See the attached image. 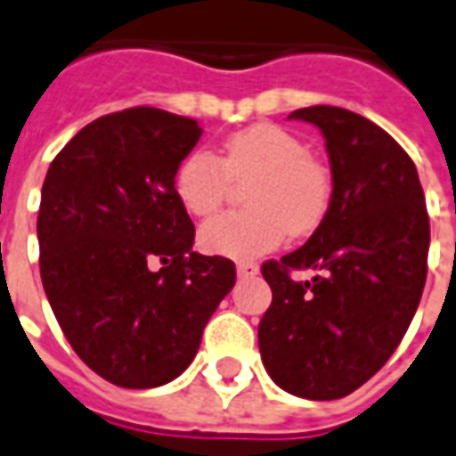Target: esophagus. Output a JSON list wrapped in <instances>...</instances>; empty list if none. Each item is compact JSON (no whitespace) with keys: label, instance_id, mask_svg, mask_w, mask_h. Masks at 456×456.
I'll list each match as a JSON object with an SVG mask.
<instances>
[{"label":"esophagus","instance_id":"1","mask_svg":"<svg viewBox=\"0 0 456 456\" xmlns=\"http://www.w3.org/2000/svg\"><path fill=\"white\" fill-rule=\"evenodd\" d=\"M236 272H239V277H256L260 267L256 263H239L236 265Z\"/></svg>","mask_w":456,"mask_h":456}]
</instances>
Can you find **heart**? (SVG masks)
Wrapping results in <instances>:
<instances>
[{"label":"heart","instance_id":"obj_1","mask_svg":"<svg viewBox=\"0 0 456 456\" xmlns=\"http://www.w3.org/2000/svg\"><path fill=\"white\" fill-rule=\"evenodd\" d=\"M234 184H246L248 210L215 217L200 229L213 256L248 260L277 248L286 234L307 236L324 222L333 196L331 170L310 156L293 132L257 123L222 144L220 156L191 151L175 172V191L186 213L208 217Z\"/></svg>","mask_w":456,"mask_h":456}]
</instances>
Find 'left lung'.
<instances>
[{
	"label": "left lung",
	"instance_id": "1",
	"mask_svg": "<svg viewBox=\"0 0 456 456\" xmlns=\"http://www.w3.org/2000/svg\"><path fill=\"white\" fill-rule=\"evenodd\" d=\"M289 118L326 139L333 196L305 246L267 260L272 305L257 326L263 364L291 395L338 400L395 353L426 284L431 224L417 167L367 118L310 106ZM314 269L312 282L293 271Z\"/></svg>",
	"mask_w": 456,
	"mask_h": 456
}]
</instances>
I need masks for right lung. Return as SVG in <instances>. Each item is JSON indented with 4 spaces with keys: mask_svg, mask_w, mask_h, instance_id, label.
Wrapping results in <instances>:
<instances>
[{
    "mask_svg": "<svg viewBox=\"0 0 456 456\" xmlns=\"http://www.w3.org/2000/svg\"><path fill=\"white\" fill-rule=\"evenodd\" d=\"M203 130L137 106L96 118L52 160L37 215L39 274L61 331L120 388L177 379L236 267L193 250L175 172Z\"/></svg>",
    "mask_w": 456,
    "mask_h": 456,
    "instance_id": "obj_1",
    "label": "right lung"
}]
</instances>
